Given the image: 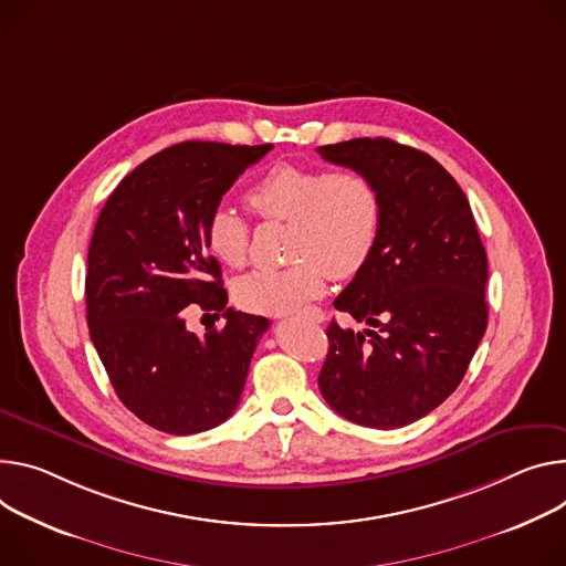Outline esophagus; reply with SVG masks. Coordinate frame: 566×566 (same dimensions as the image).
<instances>
[{
    "instance_id": "obj_1",
    "label": "esophagus",
    "mask_w": 566,
    "mask_h": 566,
    "mask_svg": "<svg viewBox=\"0 0 566 566\" xmlns=\"http://www.w3.org/2000/svg\"><path fill=\"white\" fill-rule=\"evenodd\" d=\"M304 316L310 318V321H314V323H323L325 321V314L318 310V306H312V310H306Z\"/></svg>"
}]
</instances>
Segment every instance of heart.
Masks as SVG:
<instances>
[{
    "mask_svg": "<svg viewBox=\"0 0 566 566\" xmlns=\"http://www.w3.org/2000/svg\"><path fill=\"white\" fill-rule=\"evenodd\" d=\"M248 208L266 221L291 223L286 269H262L234 286L239 306L282 316L323 295L327 273L347 280L366 266L379 239L381 198L375 182L356 169L275 165L245 193ZM210 252L226 266L248 260L250 228L232 210L212 212L205 230Z\"/></svg>",
    "mask_w": 566,
    "mask_h": 566,
    "instance_id": "1",
    "label": "heart"
}]
</instances>
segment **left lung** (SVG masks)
<instances>
[{"label":"left lung","mask_w":566,"mask_h":566,"mask_svg":"<svg viewBox=\"0 0 566 566\" xmlns=\"http://www.w3.org/2000/svg\"><path fill=\"white\" fill-rule=\"evenodd\" d=\"M318 153L366 174L381 198L370 260L334 300L368 329L329 323L318 386L345 420L399 429L429 416L465 377L488 327V254L468 196L424 150L358 137Z\"/></svg>","instance_id":"8db88e82"}]
</instances>
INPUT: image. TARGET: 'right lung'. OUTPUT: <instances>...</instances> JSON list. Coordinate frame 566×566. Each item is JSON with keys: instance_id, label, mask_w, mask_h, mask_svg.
I'll list each match as a JSON object with an SVG mask.
<instances>
[{"instance_id": "1", "label": "right lung", "mask_w": 566, "mask_h": 566, "mask_svg": "<svg viewBox=\"0 0 566 566\" xmlns=\"http://www.w3.org/2000/svg\"><path fill=\"white\" fill-rule=\"evenodd\" d=\"M273 144L182 142L130 171L101 210L87 252L90 338L122 403L148 427L189 436L226 422L241 399L264 316L230 310L208 221ZM223 311L196 337L182 308Z\"/></svg>"}]
</instances>
